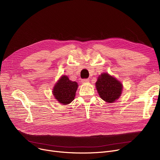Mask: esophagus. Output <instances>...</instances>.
I'll return each mask as SVG.
<instances>
[{
    "mask_svg": "<svg viewBox=\"0 0 160 160\" xmlns=\"http://www.w3.org/2000/svg\"><path fill=\"white\" fill-rule=\"evenodd\" d=\"M89 82V79H83L82 80V83H88Z\"/></svg>",
    "mask_w": 160,
    "mask_h": 160,
    "instance_id": "obj_1",
    "label": "esophagus"
}]
</instances>
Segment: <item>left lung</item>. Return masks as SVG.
Listing matches in <instances>:
<instances>
[{"label": "left lung", "instance_id": "left-lung-1", "mask_svg": "<svg viewBox=\"0 0 160 160\" xmlns=\"http://www.w3.org/2000/svg\"><path fill=\"white\" fill-rule=\"evenodd\" d=\"M95 86L100 97L108 103L114 102L118 99L122 94L123 88L120 81L107 72L99 76Z\"/></svg>", "mask_w": 160, "mask_h": 160}]
</instances>
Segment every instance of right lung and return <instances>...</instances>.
<instances>
[{"mask_svg": "<svg viewBox=\"0 0 160 160\" xmlns=\"http://www.w3.org/2000/svg\"><path fill=\"white\" fill-rule=\"evenodd\" d=\"M78 87L77 82L71 81L67 76L62 75L55 83L52 89V94L58 102L67 105L74 99Z\"/></svg>", "mask_w": 160, "mask_h": 160, "instance_id": "obj_1", "label": "right lung"}]
</instances>
